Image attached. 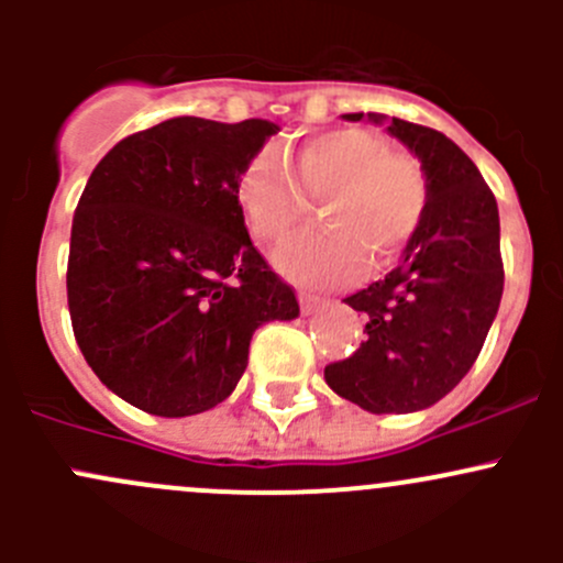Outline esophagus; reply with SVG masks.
<instances>
[{
	"label": "esophagus",
	"mask_w": 563,
	"mask_h": 563,
	"mask_svg": "<svg viewBox=\"0 0 563 563\" xmlns=\"http://www.w3.org/2000/svg\"><path fill=\"white\" fill-rule=\"evenodd\" d=\"M323 305H327V299L316 297V294H299V308H302L305 316L316 313V310H321Z\"/></svg>",
	"instance_id": "esophagus-1"
}]
</instances>
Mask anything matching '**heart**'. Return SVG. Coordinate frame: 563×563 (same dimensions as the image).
<instances>
[{"label": "heart", "mask_w": 563, "mask_h": 563, "mask_svg": "<svg viewBox=\"0 0 563 563\" xmlns=\"http://www.w3.org/2000/svg\"><path fill=\"white\" fill-rule=\"evenodd\" d=\"M294 174L272 152L247 163L236 201L253 236L280 242L321 201L329 229L308 231L277 250L275 264L305 286H340L365 261L384 266L406 250L428 209V179L413 157L397 155L382 135L360 128L329 130L291 157Z\"/></svg>", "instance_id": "heart-1"}]
</instances>
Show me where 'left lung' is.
<instances>
[{
  "label": "left lung",
  "mask_w": 563,
  "mask_h": 563,
  "mask_svg": "<svg viewBox=\"0 0 563 563\" xmlns=\"http://www.w3.org/2000/svg\"><path fill=\"white\" fill-rule=\"evenodd\" d=\"M367 119L419 157L428 209L395 269L343 299L365 313L367 338L323 378L365 411L411 413L450 395L485 345L504 294L501 225L496 196L455 141L406 119Z\"/></svg>",
  "instance_id": "obj_1"
}]
</instances>
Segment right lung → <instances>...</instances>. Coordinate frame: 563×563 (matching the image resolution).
Masks as SVG:
<instances>
[{"instance_id":"right-lung-1","label":"right lung","mask_w":563,"mask_h":563,"mask_svg":"<svg viewBox=\"0 0 563 563\" xmlns=\"http://www.w3.org/2000/svg\"><path fill=\"white\" fill-rule=\"evenodd\" d=\"M275 122L174 117L98 163L73 214L67 308L95 376L155 417H192L234 391L253 332L299 316L253 247L236 201Z\"/></svg>"}]
</instances>
